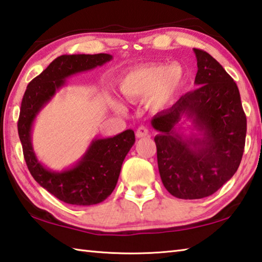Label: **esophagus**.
Returning <instances> with one entry per match:
<instances>
[{"instance_id":"esophagus-1","label":"esophagus","mask_w":262,"mask_h":262,"mask_svg":"<svg viewBox=\"0 0 262 262\" xmlns=\"http://www.w3.org/2000/svg\"><path fill=\"white\" fill-rule=\"evenodd\" d=\"M136 136H137V138H144V137H147L148 136V128L146 126H143V125L139 126L136 131Z\"/></svg>"}]
</instances>
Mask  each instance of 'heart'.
<instances>
[{
    "label": "heart",
    "instance_id": "b5f03b06",
    "mask_svg": "<svg viewBox=\"0 0 262 262\" xmlns=\"http://www.w3.org/2000/svg\"><path fill=\"white\" fill-rule=\"evenodd\" d=\"M186 70L182 64H145L128 70L119 79L121 93L130 100L148 98L153 108H162L184 89Z\"/></svg>",
    "mask_w": 262,
    "mask_h": 262
}]
</instances>
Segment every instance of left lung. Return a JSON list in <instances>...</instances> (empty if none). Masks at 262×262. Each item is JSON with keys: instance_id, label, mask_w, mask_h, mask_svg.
<instances>
[{"instance_id": "8db88e82", "label": "left lung", "mask_w": 262, "mask_h": 262, "mask_svg": "<svg viewBox=\"0 0 262 262\" xmlns=\"http://www.w3.org/2000/svg\"><path fill=\"white\" fill-rule=\"evenodd\" d=\"M198 89L183 95L152 118L159 172L169 193L201 199L215 193L239 167L246 137V116L236 82L208 53L194 48ZM191 122L182 132L180 121ZM184 121V122H185Z\"/></svg>"}]
</instances>
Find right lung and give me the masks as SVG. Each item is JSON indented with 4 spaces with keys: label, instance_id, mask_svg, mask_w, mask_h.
Instances as JSON below:
<instances>
[{
    "label": "right lung",
    "instance_id": "obj_1",
    "mask_svg": "<svg viewBox=\"0 0 262 262\" xmlns=\"http://www.w3.org/2000/svg\"><path fill=\"white\" fill-rule=\"evenodd\" d=\"M113 59L109 54L62 55L55 58L26 87L23 96L18 135L27 168L40 186L63 203L77 206L100 204L117 184L124 159L134 146L135 132L128 128L110 138H95L75 166L53 171L42 166L32 146V126L40 113L66 80Z\"/></svg>",
    "mask_w": 262,
    "mask_h": 262
}]
</instances>
